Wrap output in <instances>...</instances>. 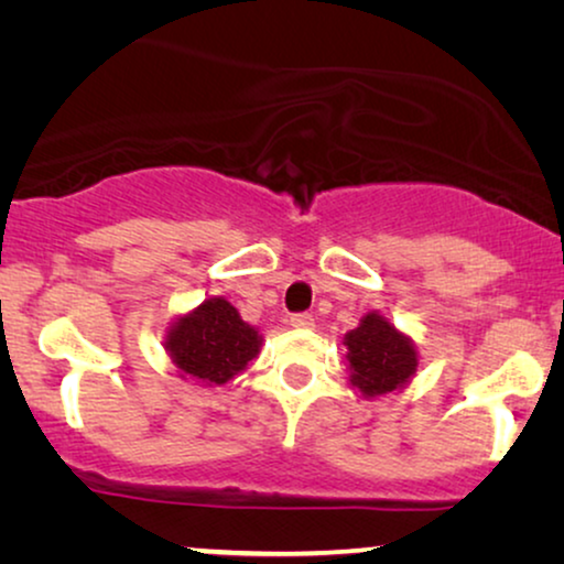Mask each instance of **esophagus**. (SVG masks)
Segmentation results:
<instances>
[{"label": "esophagus", "mask_w": 564, "mask_h": 564, "mask_svg": "<svg viewBox=\"0 0 564 564\" xmlns=\"http://www.w3.org/2000/svg\"><path fill=\"white\" fill-rule=\"evenodd\" d=\"M290 326L307 330V328L315 326V318H313L311 313H295V315H292V318H290Z\"/></svg>", "instance_id": "esophagus-1"}]
</instances>
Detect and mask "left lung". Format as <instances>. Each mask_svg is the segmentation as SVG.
<instances>
[{
  "mask_svg": "<svg viewBox=\"0 0 564 564\" xmlns=\"http://www.w3.org/2000/svg\"><path fill=\"white\" fill-rule=\"evenodd\" d=\"M344 346L349 349L346 361L351 384L365 398L400 390L419 367V354L411 338L390 326L380 313H367L359 326L344 336Z\"/></svg>",
  "mask_w": 564,
  "mask_h": 564,
  "instance_id": "left-lung-1",
  "label": "left lung"
}]
</instances>
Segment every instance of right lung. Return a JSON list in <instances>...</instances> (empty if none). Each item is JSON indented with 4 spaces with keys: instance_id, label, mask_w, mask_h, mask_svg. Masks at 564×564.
Returning <instances> with one entry per match:
<instances>
[{
    "instance_id": "add662e5",
    "label": "right lung",
    "mask_w": 564,
    "mask_h": 564,
    "mask_svg": "<svg viewBox=\"0 0 564 564\" xmlns=\"http://www.w3.org/2000/svg\"><path fill=\"white\" fill-rule=\"evenodd\" d=\"M261 346L259 330L241 321L228 300L210 297L169 328V357L182 377L205 384H226L246 369Z\"/></svg>"
}]
</instances>
